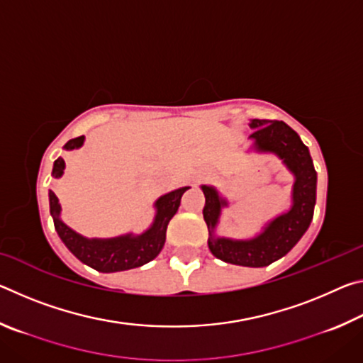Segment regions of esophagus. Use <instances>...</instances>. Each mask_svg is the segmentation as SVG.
Segmentation results:
<instances>
[{"label":"esophagus","instance_id":"1","mask_svg":"<svg viewBox=\"0 0 363 363\" xmlns=\"http://www.w3.org/2000/svg\"><path fill=\"white\" fill-rule=\"evenodd\" d=\"M200 179H201V177H200Z\"/></svg>","mask_w":363,"mask_h":363}]
</instances>
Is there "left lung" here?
<instances>
[{
  "instance_id": "left-lung-1",
  "label": "left lung",
  "mask_w": 363,
  "mask_h": 363,
  "mask_svg": "<svg viewBox=\"0 0 363 363\" xmlns=\"http://www.w3.org/2000/svg\"><path fill=\"white\" fill-rule=\"evenodd\" d=\"M250 126L253 128L250 138L255 140L256 150L279 155L296 177L293 186L291 210L275 218L261 235L253 240L233 242L229 238H214L213 229L218 223L220 208L227 203L225 200L219 199L213 187L203 186V218L210 230L208 247L218 259L235 266L264 267L285 256L309 227L314 216L317 173L309 149L286 123L279 120H253Z\"/></svg>"
}]
</instances>
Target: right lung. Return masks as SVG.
Returning <instances> with one entry per match:
<instances>
[{"mask_svg":"<svg viewBox=\"0 0 363 363\" xmlns=\"http://www.w3.org/2000/svg\"><path fill=\"white\" fill-rule=\"evenodd\" d=\"M83 136L70 139L64 147L67 150L78 149L83 144ZM64 160L57 158L54 162L52 176L60 177L64 173ZM189 187L177 189L174 192L160 196L155 203L157 216L152 227L143 235L133 237H116L108 240H88L77 232H73L70 227H67L59 218L60 205L56 194L49 190V208L54 219V227L59 233L60 240L65 243L73 255L86 266L93 267L99 272H118V270H128L143 266V264L155 259L164 245L167 238V227L171 218L174 216L177 208L181 205V196Z\"/></svg>","mask_w":363,"mask_h":363,"instance_id":"obj_1","label":"right lung"}]
</instances>
